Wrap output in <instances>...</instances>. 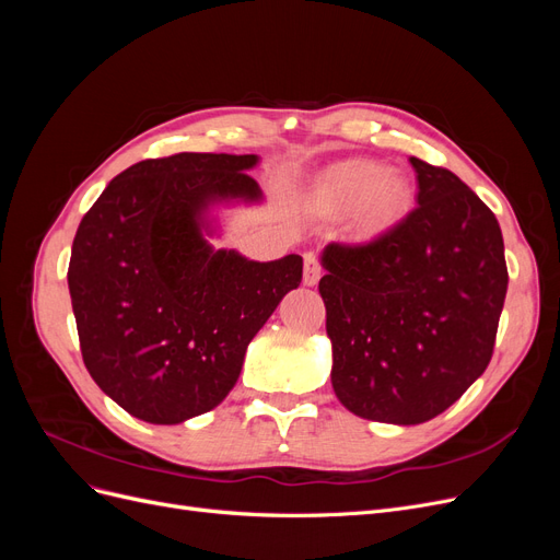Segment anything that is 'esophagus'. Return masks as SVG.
I'll return each mask as SVG.
<instances>
[{
  "mask_svg": "<svg viewBox=\"0 0 560 560\" xmlns=\"http://www.w3.org/2000/svg\"><path fill=\"white\" fill-rule=\"evenodd\" d=\"M322 276V266L317 261L315 254H306V261H303V284L315 287Z\"/></svg>",
  "mask_w": 560,
  "mask_h": 560,
  "instance_id": "esophagus-1",
  "label": "esophagus"
}]
</instances>
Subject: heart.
Returning <instances> with one entry per match:
<instances>
[{"label":"heart","mask_w":560,"mask_h":560,"mask_svg":"<svg viewBox=\"0 0 560 560\" xmlns=\"http://www.w3.org/2000/svg\"><path fill=\"white\" fill-rule=\"evenodd\" d=\"M313 206L325 214L352 208V226L364 235L393 229L411 208V184L397 171H383L371 161L338 163L319 177Z\"/></svg>","instance_id":"b5f03b06"}]
</instances>
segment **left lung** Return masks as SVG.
<instances>
[{"instance_id": "left-lung-1", "label": "left lung", "mask_w": 560, "mask_h": 560, "mask_svg": "<svg viewBox=\"0 0 560 560\" xmlns=\"http://www.w3.org/2000/svg\"><path fill=\"white\" fill-rule=\"evenodd\" d=\"M418 208L364 245L322 249L331 385L354 416L420 425L493 354L506 294L495 214L446 167L409 159Z\"/></svg>"}]
</instances>
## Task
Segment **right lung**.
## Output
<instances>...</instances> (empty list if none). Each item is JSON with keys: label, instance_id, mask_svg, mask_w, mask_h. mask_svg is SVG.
Returning <instances> with one entry per match:
<instances>
[{"label": "right lung", "instance_id": "add662e5", "mask_svg": "<svg viewBox=\"0 0 560 560\" xmlns=\"http://www.w3.org/2000/svg\"><path fill=\"white\" fill-rule=\"evenodd\" d=\"M259 156L175 154L114 177L74 235L72 311L83 364L107 397L151 425L222 404L245 350L303 259L252 261L214 249L217 208L257 206Z\"/></svg>", "mask_w": 560, "mask_h": 560}]
</instances>
